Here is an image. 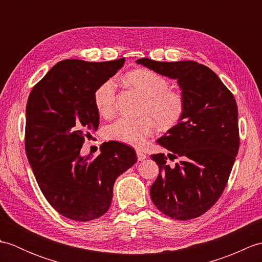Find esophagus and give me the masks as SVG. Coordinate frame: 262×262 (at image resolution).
<instances>
[{"label":"esophagus","mask_w":262,"mask_h":262,"mask_svg":"<svg viewBox=\"0 0 262 262\" xmlns=\"http://www.w3.org/2000/svg\"><path fill=\"white\" fill-rule=\"evenodd\" d=\"M136 154H137V159H138V161H143V160H145L147 157H146V154H144V153H142L141 151H137L136 152Z\"/></svg>","instance_id":"obj_1"}]
</instances>
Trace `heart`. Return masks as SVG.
Returning a JSON list of instances; mask_svg holds the SVG:
<instances>
[{
  "label": "heart",
  "instance_id": "heart-1",
  "mask_svg": "<svg viewBox=\"0 0 262 262\" xmlns=\"http://www.w3.org/2000/svg\"><path fill=\"white\" fill-rule=\"evenodd\" d=\"M125 82L141 94L140 115L137 119L119 118L104 128L103 135L109 141L125 145L143 147L153 135L157 125L162 130L174 128L186 113L187 100L178 89L170 88V81L149 69H136L125 75ZM94 104L98 113L110 117L116 108V82L105 80L94 91Z\"/></svg>",
  "mask_w": 262,
  "mask_h": 262
}]
</instances>
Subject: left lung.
<instances>
[{"label":"left lung","mask_w":262,"mask_h":262,"mask_svg":"<svg viewBox=\"0 0 262 262\" xmlns=\"http://www.w3.org/2000/svg\"><path fill=\"white\" fill-rule=\"evenodd\" d=\"M136 62L178 80L187 100L182 120L157 141L171 154L151 155L160 168L149 189L152 202L173 220L196 219L223 193L240 147L234 96L213 71L193 60ZM168 158L180 162L170 166Z\"/></svg>","instance_id":"left-lung-1"}]
</instances>
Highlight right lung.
I'll list each match as a JSON object with an SVG mask.
<instances>
[{"instance_id": "add662e5", "label": "right lung", "mask_w": 262, "mask_h": 262, "mask_svg": "<svg viewBox=\"0 0 262 262\" xmlns=\"http://www.w3.org/2000/svg\"><path fill=\"white\" fill-rule=\"evenodd\" d=\"M125 58L110 62L65 59L32 88L26 107L25 146L39 188L66 219H99L111 205L117 178L134 165L132 147L108 142L97 158L81 157L84 138L99 126L94 91Z\"/></svg>"}]
</instances>
